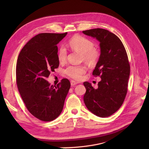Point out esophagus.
Here are the masks:
<instances>
[{"label":"esophagus","instance_id":"esophagus-1","mask_svg":"<svg viewBox=\"0 0 149 149\" xmlns=\"http://www.w3.org/2000/svg\"><path fill=\"white\" fill-rule=\"evenodd\" d=\"M77 84H78V83L76 81H73V80L71 81V85L72 86H73Z\"/></svg>","mask_w":149,"mask_h":149}]
</instances>
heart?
Here are the masks:
<instances>
[{
	"label": "heart",
	"mask_w": 149,
	"mask_h": 149,
	"mask_svg": "<svg viewBox=\"0 0 149 149\" xmlns=\"http://www.w3.org/2000/svg\"><path fill=\"white\" fill-rule=\"evenodd\" d=\"M69 47L73 50H76L82 53L83 59L90 65L96 63L99 58L100 52L95 48L94 44L87 38L83 36L75 35L72 37L68 42ZM67 51L64 47H60L57 52V58L60 63L66 61ZM86 68L83 66H70L65 70V73L70 77L74 79H79L85 73Z\"/></svg>",
	"instance_id": "b5f03b06"
}]
</instances>
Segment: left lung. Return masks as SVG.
<instances>
[{"label": "left lung", "instance_id": "obj_1", "mask_svg": "<svg viewBox=\"0 0 149 149\" xmlns=\"http://www.w3.org/2000/svg\"><path fill=\"white\" fill-rule=\"evenodd\" d=\"M83 33L100 42V56L93 74L101 78L96 89L87 81L83 83L86 89L83 100L93 114L107 118L119 109L127 94L130 75L127 55L121 40L109 30L94 29Z\"/></svg>", "mask_w": 149, "mask_h": 149}]
</instances>
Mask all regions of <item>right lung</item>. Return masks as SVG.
I'll use <instances>...</instances> for the list:
<instances>
[{
  "mask_svg": "<svg viewBox=\"0 0 149 149\" xmlns=\"http://www.w3.org/2000/svg\"><path fill=\"white\" fill-rule=\"evenodd\" d=\"M66 35L38 34L26 43L18 56L19 91L29 111L43 121H52L60 116L71 86L68 79H63L56 86L47 80L59 66L56 45Z\"/></svg>",
  "mask_w": 149,
  "mask_h": 149,
  "instance_id": "obj_1",
  "label": "right lung"
}]
</instances>
